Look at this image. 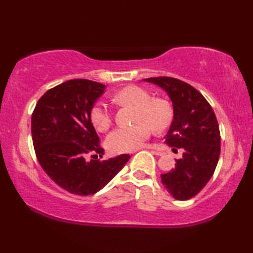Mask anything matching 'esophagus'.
<instances>
[{
	"mask_svg": "<svg viewBox=\"0 0 253 253\" xmlns=\"http://www.w3.org/2000/svg\"><path fill=\"white\" fill-rule=\"evenodd\" d=\"M144 148H146V149H151L152 153H153V154H155V155H157V156H162V155H163V153H162L161 151H158V149L154 148L153 146H151V145H148V146H145ZM140 149H142V148H140Z\"/></svg>",
	"mask_w": 253,
	"mask_h": 253,
	"instance_id": "1",
	"label": "esophagus"
}]
</instances>
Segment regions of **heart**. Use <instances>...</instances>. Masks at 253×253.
Masks as SVG:
<instances>
[{"mask_svg": "<svg viewBox=\"0 0 253 253\" xmlns=\"http://www.w3.org/2000/svg\"><path fill=\"white\" fill-rule=\"evenodd\" d=\"M118 105L135 107V125L119 127L106 138V146L110 153H125L139 148L151 136V126L156 130L168 127L173 118L172 107L168 101L152 98L146 89L128 85L114 95ZM90 121L97 130L105 131L111 125V113L104 102H96L90 110Z\"/></svg>", "mask_w": 253, "mask_h": 253, "instance_id": "b5f03b06", "label": "heart"}]
</instances>
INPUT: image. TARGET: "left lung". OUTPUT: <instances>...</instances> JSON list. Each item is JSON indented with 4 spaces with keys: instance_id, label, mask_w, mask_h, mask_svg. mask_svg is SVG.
<instances>
[{
    "instance_id": "8db88e82",
    "label": "left lung",
    "mask_w": 253,
    "mask_h": 253,
    "mask_svg": "<svg viewBox=\"0 0 253 253\" xmlns=\"http://www.w3.org/2000/svg\"><path fill=\"white\" fill-rule=\"evenodd\" d=\"M143 81L168 93L173 105V122L164 136L165 143L183 149L175 168L161 175L163 185L174 199L193 198L207 185L219 161L221 138L215 114L207 99L182 80L157 77Z\"/></svg>"
}]
</instances>
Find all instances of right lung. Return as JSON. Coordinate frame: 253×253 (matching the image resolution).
Returning a JSON list of instances; mask_svg holds the SVG:
<instances>
[{"instance_id":"add662e5","label":"right lung","mask_w":253,"mask_h":253,"mask_svg":"<svg viewBox=\"0 0 253 253\" xmlns=\"http://www.w3.org/2000/svg\"><path fill=\"white\" fill-rule=\"evenodd\" d=\"M105 88V84L87 79L68 80L46 91L32 114V140L38 161L55 184L72 194L97 193L130 157L122 154L106 161L87 162L84 158L90 153L104 155L90 110Z\"/></svg>"}]
</instances>
